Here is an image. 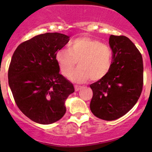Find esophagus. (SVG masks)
Wrapping results in <instances>:
<instances>
[{"label":"esophagus","instance_id":"obj_1","mask_svg":"<svg viewBox=\"0 0 152 152\" xmlns=\"http://www.w3.org/2000/svg\"><path fill=\"white\" fill-rule=\"evenodd\" d=\"M74 88H75V91H79L80 89H81V88H82V86H78V85H75Z\"/></svg>","mask_w":152,"mask_h":152}]
</instances>
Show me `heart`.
Listing matches in <instances>:
<instances>
[{
	"mask_svg": "<svg viewBox=\"0 0 152 152\" xmlns=\"http://www.w3.org/2000/svg\"><path fill=\"white\" fill-rule=\"evenodd\" d=\"M56 60L64 76L79 61V67L69 75L76 83H83L91 78L96 81L104 78L111 69L112 52L107 45L97 39L81 37L71 41L69 49L62 48L56 54Z\"/></svg>",
	"mask_w": 152,
	"mask_h": 152,
	"instance_id": "1",
	"label": "heart"
}]
</instances>
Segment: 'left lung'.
I'll return each instance as SVG.
<instances>
[{
	"instance_id": "obj_1",
	"label": "left lung",
	"mask_w": 152,
	"mask_h": 152,
	"mask_svg": "<svg viewBox=\"0 0 152 152\" xmlns=\"http://www.w3.org/2000/svg\"><path fill=\"white\" fill-rule=\"evenodd\" d=\"M109 46L113 52L111 69L90 85L91 111L106 121L117 119L133 108L142 94L144 72L142 54L129 38L111 35Z\"/></svg>"
}]
</instances>
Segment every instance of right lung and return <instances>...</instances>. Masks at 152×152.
I'll return each instance as SVG.
<instances>
[{"label":"right lung","instance_id":"1","mask_svg":"<svg viewBox=\"0 0 152 152\" xmlns=\"http://www.w3.org/2000/svg\"><path fill=\"white\" fill-rule=\"evenodd\" d=\"M70 36L46 33L17 47L8 69V84L15 104L27 117L50 124L65 114L66 100L74 92L72 83L59 74L56 54Z\"/></svg>","mask_w":152,"mask_h":152}]
</instances>
